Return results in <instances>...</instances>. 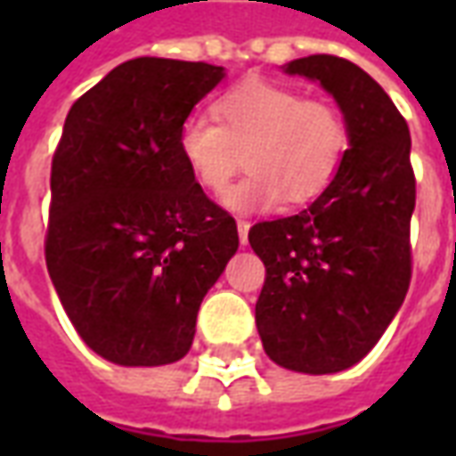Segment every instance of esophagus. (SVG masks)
I'll return each mask as SVG.
<instances>
[{
    "label": "esophagus",
    "instance_id": "obj_1",
    "mask_svg": "<svg viewBox=\"0 0 456 456\" xmlns=\"http://www.w3.org/2000/svg\"><path fill=\"white\" fill-rule=\"evenodd\" d=\"M248 229H251V222H247V219H239L237 232H239V241H241V247H247L248 244Z\"/></svg>",
    "mask_w": 456,
    "mask_h": 456
}]
</instances>
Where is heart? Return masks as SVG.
<instances>
[{"instance_id":"1","label":"heart","mask_w":456,"mask_h":456,"mask_svg":"<svg viewBox=\"0 0 456 456\" xmlns=\"http://www.w3.org/2000/svg\"><path fill=\"white\" fill-rule=\"evenodd\" d=\"M215 121L188 117L175 146L180 160L209 195H219L241 166L248 175L224 192L222 205L258 215L307 202L332 183L349 146L342 112L268 80H247L212 104Z\"/></svg>"}]
</instances>
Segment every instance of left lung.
<instances>
[{"label":"left lung","instance_id":"1","mask_svg":"<svg viewBox=\"0 0 456 456\" xmlns=\"http://www.w3.org/2000/svg\"><path fill=\"white\" fill-rule=\"evenodd\" d=\"M283 73L332 94L349 149L310 208L248 232L266 266L256 330L271 362L322 376L371 352L411 286V131L381 85L344 58L307 55Z\"/></svg>","mask_w":456,"mask_h":456}]
</instances>
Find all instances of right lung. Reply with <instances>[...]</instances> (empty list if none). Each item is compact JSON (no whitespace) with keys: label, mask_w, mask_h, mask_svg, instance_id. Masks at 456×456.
Wrapping results in <instances>:
<instances>
[{"label":"right lung","mask_w":456,"mask_h":456,"mask_svg":"<svg viewBox=\"0 0 456 456\" xmlns=\"http://www.w3.org/2000/svg\"><path fill=\"white\" fill-rule=\"evenodd\" d=\"M224 75L219 65L134 58L65 117L45 266L77 335L107 362L183 359L202 297L237 254V222L175 146L180 124Z\"/></svg>","instance_id":"1"}]
</instances>
